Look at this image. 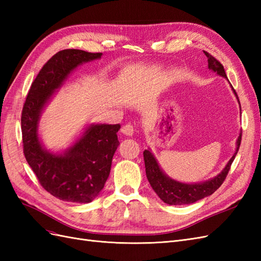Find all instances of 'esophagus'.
<instances>
[{
    "label": "esophagus",
    "instance_id": "obj_1",
    "mask_svg": "<svg viewBox=\"0 0 261 261\" xmlns=\"http://www.w3.org/2000/svg\"><path fill=\"white\" fill-rule=\"evenodd\" d=\"M122 133L124 134L125 136H133V135H134V127H133V125L127 124V125L123 126V127H122Z\"/></svg>",
    "mask_w": 261,
    "mask_h": 261
}]
</instances>
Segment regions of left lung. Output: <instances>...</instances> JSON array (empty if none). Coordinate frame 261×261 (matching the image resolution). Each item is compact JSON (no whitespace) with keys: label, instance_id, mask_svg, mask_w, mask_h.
I'll use <instances>...</instances> for the list:
<instances>
[{"label":"left lung","instance_id":"left-lung-1","mask_svg":"<svg viewBox=\"0 0 261 261\" xmlns=\"http://www.w3.org/2000/svg\"><path fill=\"white\" fill-rule=\"evenodd\" d=\"M204 52V51H203ZM206 57L208 58V67L211 72L217 73L219 76L226 78L225 70L221 63L212 57L208 52H204ZM231 88L235 94L236 99L239 101V105L241 108L240 100L238 97V93L234 90L231 85ZM242 139V133L236 140V149L233 156L231 158L224 169L221 171V173L215 177H212L208 180L200 181V183H183V181H178L176 179H173L168 176L163 170L160 168L159 163H158L154 155L152 154L151 150L147 149L144 151V160H145V168H146V175L149 180L150 185H151L154 193L159 196V198L168 204L172 206H179V204H189L198 201L204 197H208L215 193L217 189L222 185L224 181L228 171H230L231 164L234 161L236 154H238L239 148L241 145Z\"/></svg>","mask_w":261,"mask_h":261}]
</instances>
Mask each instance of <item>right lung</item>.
<instances>
[{
  "mask_svg": "<svg viewBox=\"0 0 261 261\" xmlns=\"http://www.w3.org/2000/svg\"><path fill=\"white\" fill-rule=\"evenodd\" d=\"M102 53L62 50L45 63L30 87L21 113L23 154L41 186L57 198L77 203L91 202L103 189L113 155L120 145V124H89L62 152L46 149L39 136L44 108L67 77Z\"/></svg>",
  "mask_w": 261,
  "mask_h": 261,
  "instance_id": "add662e5",
  "label": "right lung"
}]
</instances>
